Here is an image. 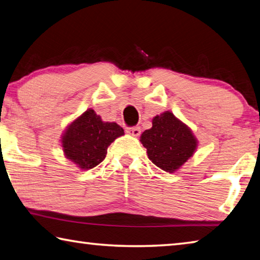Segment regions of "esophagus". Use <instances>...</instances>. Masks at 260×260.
<instances>
[{
  "mask_svg": "<svg viewBox=\"0 0 260 260\" xmlns=\"http://www.w3.org/2000/svg\"><path fill=\"white\" fill-rule=\"evenodd\" d=\"M126 133L138 138V136H140L141 134V128L140 127H128V128H126Z\"/></svg>",
  "mask_w": 260,
  "mask_h": 260,
  "instance_id": "1",
  "label": "esophagus"
}]
</instances>
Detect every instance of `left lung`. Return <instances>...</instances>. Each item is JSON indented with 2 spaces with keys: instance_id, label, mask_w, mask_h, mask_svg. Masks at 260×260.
Segmentation results:
<instances>
[{
  "instance_id": "8db88e82",
  "label": "left lung",
  "mask_w": 260,
  "mask_h": 260,
  "mask_svg": "<svg viewBox=\"0 0 260 260\" xmlns=\"http://www.w3.org/2000/svg\"><path fill=\"white\" fill-rule=\"evenodd\" d=\"M149 159L167 173L178 171L198 148V140L190 127L165 111L152 119V127L144 131L140 138Z\"/></svg>"
}]
</instances>
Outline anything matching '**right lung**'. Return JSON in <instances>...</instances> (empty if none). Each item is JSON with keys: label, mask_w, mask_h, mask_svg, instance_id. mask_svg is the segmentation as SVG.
<instances>
[{"label": "right lung", "mask_w": 260, "mask_h": 260, "mask_svg": "<svg viewBox=\"0 0 260 260\" xmlns=\"http://www.w3.org/2000/svg\"><path fill=\"white\" fill-rule=\"evenodd\" d=\"M122 135L119 125L103 121L93 109H87L67 126L61 146L66 158L82 171H88L106 158L108 146Z\"/></svg>", "instance_id": "right-lung-1"}]
</instances>
